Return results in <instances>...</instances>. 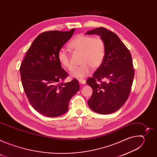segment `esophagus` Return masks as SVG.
<instances>
[{
  "label": "esophagus",
  "mask_w": 157,
  "mask_h": 157,
  "mask_svg": "<svg viewBox=\"0 0 157 157\" xmlns=\"http://www.w3.org/2000/svg\"><path fill=\"white\" fill-rule=\"evenodd\" d=\"M78 81L79 82V83L82 84H86V80L84 79H78Z\"/></svg>",
  "instance_id": "esophagus-1"
}]
</instances>
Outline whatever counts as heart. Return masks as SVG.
Instances as JSON below:
<instances>
[{
	"instance_id": "heart-1",
	"label": "heart",
	"mask_w": 157,
	"mask_h": 157,
	"mask_svg": "<svg viewBox=\"0 0 157 157\" xmlns=\"http://www.w3.org/2000/svg\"><path fill=\"white\" fill-rule=\"evenodd\" d=\"M69 47L75 53H81V64L74 67L70 73V76L73 78H81L89 75L91 68H98L105 56V43L101 36L94 37L86 34H79L70 42ZM58 59L63 68L70 70L72 66L71 56L66 49L61 48L58 51Z\"/></svg>"
}]
</instances>
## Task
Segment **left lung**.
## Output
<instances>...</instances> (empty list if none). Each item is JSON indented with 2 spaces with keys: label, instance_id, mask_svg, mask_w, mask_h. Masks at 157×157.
<instances>
[{
  "label": "left lung",
  "instance_id": "obj_1",
  "mask_svg": "<svg viewBox=\"0 0 157 157\" xmlns=\"http://www.w3.org/2000/svg\"><path fill=\"white\" fill-rule=\"evenodd\" d=\"M86 34L99 35L106 46L102 64L86 81L93 89L88 105L98 114L113 113L125 104L131 91L135 73L131 54L119 36L104 27Z\"/></svg>",
  "mask_w": 157,
  "mask_h": 157
}]
</instances>
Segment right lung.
<instances>
[{
	"instance_id": "1",
	"label": "right lung",
	"mask_w": 157,
	"mask_h": 157,
	"mask_svg": "<svg viewBox=\"0 0 157 157\" xmlns=\"http://www.w3.org/2000/svg\"><path fill=\"white\" fill-rule=\"evenodd\" d=\"M75 29L40 34L28 49L20 67L25 93L32 106L47 117H58L68 110L69 102L79 90L76 79L64 82L68 74L58 59V51L72 36Z\"/></svg>"
}]
</instances>
